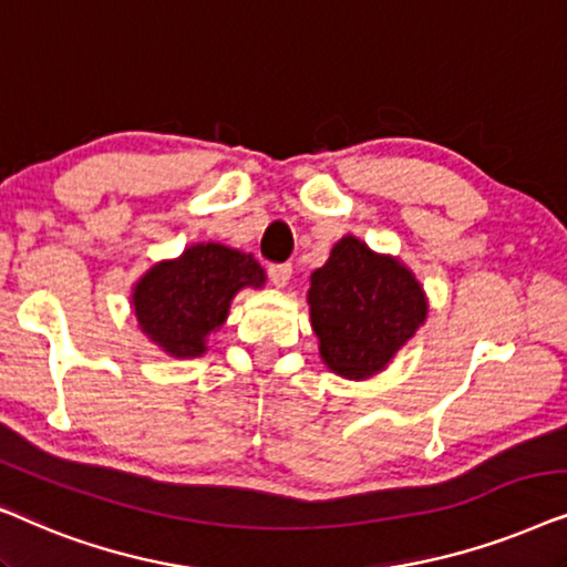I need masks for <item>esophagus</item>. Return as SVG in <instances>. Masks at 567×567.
Returning <instances> with one entry per match:
<instances>
[{
	"instance_id": "obj_1",
	"label": "esophagus",
	"mask_w": 567,
	"mask_h": 567,
	"mask_svg": "<svg viewBox=\"0 0 567 567\" xmlns=\"http://www.w3.org/2000/svg\"><path fill=\"white\" fill-rule=\"evenodd\" d=\"M290 277H292L290 264H275V267H269V279L275 288H288Z\"/></svg>"
}]
</instances>
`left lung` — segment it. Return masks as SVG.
<instances>
[{
  "label": "left lung",
  "mask_w": 567,
  "mask_h": 567,
  "mask_svg": "<svg viewBox=\"0 0 567 567\" xmlns=\"http://www.w3.org/2000/svg\"><path fill=\"white\" fill-rule=\"evenodd\" d=\"M308 313L321 362L347 381L386 371L427 319V296L414 271L358 236H342L311 275Z\"/></svg>",
  "instance_id": "obj_1"
}]
</instances>
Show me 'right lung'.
<instances>
[{
	"mask_svg": "<svg viewBox=\"0 0 567 567\" xmlns=\"http://www.w3.org/2000/svg\"><path fill=\"white\" fill-rule=\"evenodd\" d=\"M264 285L267 275L251 254L209 240L153 264L132 285L130 308L157 350L192 360L207 352L209 334L228 321L233 298Z\"/></svg>",
	"mask_w": 567,
	"mask_h": 567,
	"instance_id": "obj_1",
	"label": "right lung"
}]
</instances>
